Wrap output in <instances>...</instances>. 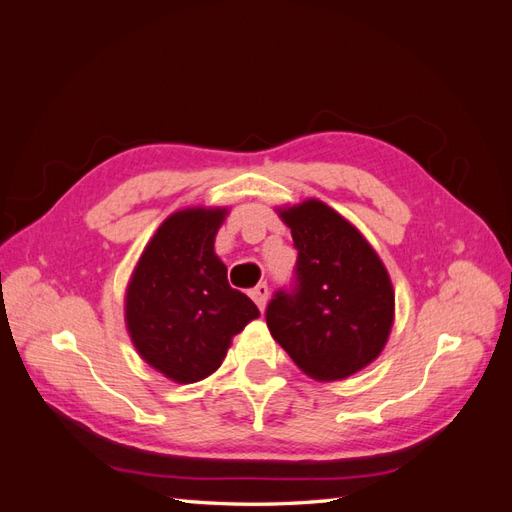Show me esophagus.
Wrapping results in <instances>:
<instances>
[{"instance_id": "obj_1", "label": "esophagus", "mask_w": 512, "mask_h": 512, "mask_svg": "<svg viewBox=\"0 0 512 512\" xmlns=\"http://www.w3.org/2000/svg\"><path fill=\"white\" fill-rule=\"evenodd\" d=\"M252 299H254V303L258 305L260 312H265L267 301H269V286H267L265 282L258 284V286L252 290Z\"/></svg>"}]
</instances>
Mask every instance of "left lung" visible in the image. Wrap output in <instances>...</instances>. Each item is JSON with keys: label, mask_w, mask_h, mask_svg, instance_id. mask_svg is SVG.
Returning <instances> with one entry per match:
<instances>
[{"label": "left lung", "mask_w": 512, "mask_h": 512, "mask_svg": "<svg viewBox=\"0 0 512 512\" xmlns=\"http://www.w3.org/2000/svg\"><path fill=\"white\" fill-rule=\"evenodd\" d=\"M297 247L290 290H277L267 327L309 378L344 380L378 359L395 318V290L374 247L329 205L280 209Z\"/></svg>", "instance_id": "left-lung-1"}]
</instances>
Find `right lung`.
<instances>
[{
    "instance_id": "obj_1",
    "label": "right lung",
    "mask_w": 512,
    "mask_h": 512,
    "mask_svg": "<svg viewBox=\"0 0 512 512\" xmlns=\"http://www.w3.org/2000/svg\"><path fill=\"white\" fill-rule=\"evenodd\" d=\"M228 209H183L147 243L126 290V327L141 359L179 384L211 376L232 337L260 316L247 294L230 288L215 256Z\"/></svg>"
}]
</instances>
